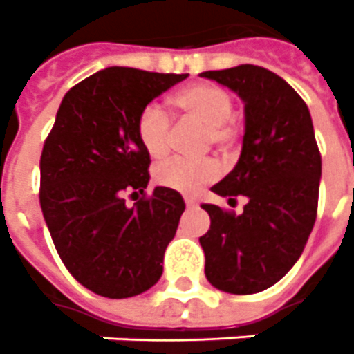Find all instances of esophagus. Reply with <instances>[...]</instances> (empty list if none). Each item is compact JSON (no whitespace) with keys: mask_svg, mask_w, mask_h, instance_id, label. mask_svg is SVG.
<instances>
[{"mask_svg":"<svg viewBox=\"0 0 354 354\" xmlns=\"http://www.w3.org/2000/svg\"><path fill=\"white\" fill-rule=\"evenodd\" d=\"M185 204H187V207H189V209H192V207H198L196 200H194V198H185Z\"/></svg>","mask_w":354,"mask_h":354,"instance_id":"obj_1","label":"esophagus"}]
</instances>
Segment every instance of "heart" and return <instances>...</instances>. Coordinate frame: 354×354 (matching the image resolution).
<instances>
[{
	"instance_id": "b5f03b06",
	"label": "heart",
	"mask_w": 354,
	"mask_h": 354,
	"mask_svg": "<svg viewBox=\"0 0 354 354\" xmlns=\"http://www.w3.org/2000/svg\"><path fill=\"white\" fill-rule=\"evenodd\" d=\"M173 109L205 127V145L229 150L238 139V125L232 118L234 99L227 89L212 84H192L177 91ZM137 139L152 160H162L171 149V118L160 104H149L137 118ZM217 165L212 160L187 162L171 160L158 165L154 181L160 187L181 194H196L217 177Z\"/></svg>"
}]
</instances>
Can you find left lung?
Returning a JSON list of instances; mask_svg holds the SVG:
<instances>
[{
	"mask_svg": "<svg viewBox=\"0 0 354 354\" xmlns=\"http://www.w3.org/2000/svg\"><path fill=\"white\" fill-rule=\"evenodd\" d=\"M200 76L238 93L245 112L240 160L212 190L248 204L240 215L202 204L212 219L200 236L205 278L221 292L250 295L277 284L303 253L317 219L320 150L307 104L274 72L240 64Z\"/></svg>",
	"mask_w": 354,
	"mask_h": 354,
	"instance_id": "8db88e82",
	"label": "left lung"
}]
</instances>
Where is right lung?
Instances as JSON below:
<instances>
[{"mask_svg":"<svg viewBox=\"0 0 354 354\" xmlns=\"http://www.w3.org/2000/svg\"><path fill=\"white\" fill-rule=\"evenodd\" d=\"M187 76L127 66L101 70L64 95L45 139L44 219L64 267L97 295L133 297L162 277L185 202L165 187L147 196L150 156L137 139V118ZM125 194L138 202L127 206Z\"/></svg>","mask_w":354,"mask_h":354,"instance_id":"add662e5","label":"right lung"}]
</instances>
